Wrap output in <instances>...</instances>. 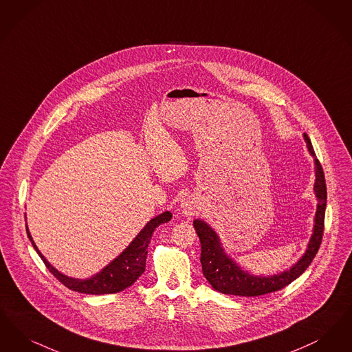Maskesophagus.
<instances>
[{"instance_id": "1", "label": "esophagus", "mask_w": 352, "mask_h": 352, "mask_svg": "<svg viewBox=\"0 0 352 352\" xmlns=\"http://www.w3.org/2000/svg\"><path fill=\"white\" fill-rule=\"evenodd\" d=\"M180 208H182V212H183L185 217L192 218L193 215L197 214V212H199V202L196 201L195 197L189 196V197H186V199L182 201Z\"/></svg>"}]
</instances>
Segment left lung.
<instances>
[{"label": "left lung", "mask_w": 352, "mask_h": 352, "mask_svg": "<svg viewBox=\"0 0 352 352\" xmlns=\"http://www.w3.org/2000/svg\"><path fill=\"white\" fill-rule=\"evenodd\" d=\"M307 151L314 159V195L318 201L316 215H314V226L313 234L309 239L304 255L294 263L289 270H285L280 274L270 276H258L250 274L243 270L235 260L229 256L221 243L218 234L215 232L210 225H208L202 219H195L193 226L199 235L201 242V264L202 272L209 284L215 291L223 294L232 296H245V297H255L263 296L267 293L280 291L284 287L289 285L297 277L305 272L306 268L314 259L321 245L322 235H323V222H324V210H326V183L324 175L318 159L313 150L311 142L304 133Z\"/></svg>", "instance_id": "8db88e82"}]
</instances>
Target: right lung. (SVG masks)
I'll return each mask as SVG.
<instances>
[{"mask_svg":"<svg viewBox=\"0 0 352 352\" xmlns=\"http://www.w3.org/2000/svg\"><path fill=\"white\" fill-rule=\"evenodd\" d=\"M170 218H172L170 212H163L162 214L153 217V219L148 221L146 226L138 232L133 242L127 245L116 259L111 260L100 272L88 278H75V277H69L61 274L60 271H58L54 265L50 264V261L45 258V255L38 250L31 236L28 225H26V231H28V236L30 239L31 245L35 248L41 259L43 260L50 272L55 276L63 285H65L71 291L78 292V293L101 296V294L122 292L137 281L139 276L142 275L146 270V259L148 254L147 248L151 242L153 231L162 223L170 221Z\"/></svg>","mask_w":352,"mask_h":352,"instance_id":"1","label":"right lung"}]
</instances>
